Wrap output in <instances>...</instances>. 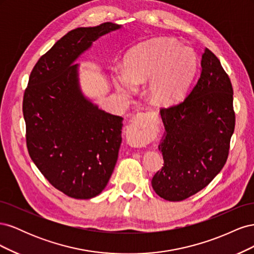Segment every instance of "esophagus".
Instances as JSON below:
<instances>
[{
  "instance_id": "34e87169",
  "label": "esophagus",
  "mask_w": 254,
  "mask_h": 254,
  "mask_svg": "<svg viewBox=\"0 0 254 254\" xmlns=\"http://www.w3.org/2000/svg\"><path fill=\"white\" fill-rule=\"evenodd\" d=\"M159 120L158 114L151 113V114H146L145 117H140V115H136L130 121L129 129H131L132 131H135L136 133H145L148 131V129L157 123Z\"/></svg>"
}]
</instances>
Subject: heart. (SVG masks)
I'll list each match as a JSON object with an SVG mask.
<instances>
[{"mask_svg": "<svg viewBox=\"0 0 254 254\" xmlns=\"http://www.w3.org/2000/svg\"><path fill=\"white\" fill-rule=\"evenodd\" d=\"M125 68L115 73V86L130 93L135 84L148 80L146 97L157 107H170L181 101L197 68L193 49L174 39L158 38L130 50L124 61Z\"/></svg>", "mask_w": 254, "mask_h": 254, "instance_id": "1", "label": "heart"}]
</instances>
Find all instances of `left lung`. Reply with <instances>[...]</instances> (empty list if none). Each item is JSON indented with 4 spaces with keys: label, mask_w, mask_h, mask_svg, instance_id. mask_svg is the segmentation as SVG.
<instances>
[{
    "label": "left lung",
    "mask_w": 254,
    "mask_h": 254,
    "mask_svg": "<svg viewBox=\"0 0 254 254\" xmlns=\"http://www.w3.org/2000/svg\"><path fill=\"white\" fill-rule=\"evenodd\" d=\"M164 164L151 180L156 193L181 201L204 189L226 164L234 132L233 88L219 59L205 49L201 73L180 104L160 110Z\"/></svg>",
    "instance_id": "left-lung-1"
}]
</instances>
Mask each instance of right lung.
<instances>
[{
	"instance_id": "1",
	"label": "right lung",
	"mask_w": 254,
	"mask_h": 254,
	"mask_svg": "<svg viewBox=\"0 0 254 254\" xmlns=\"http://www.w3.org/2000/svg\"><path fill=\"white\" fill-rule=\"evenodd\" d=\"M121 27L105 22L68 32L38 60L23 97L30 158L54 188L75 199L93 198L106 188L119 157L123 118L82 94L73 64L99 37Z\"/></svg>"
}]
</instances>
